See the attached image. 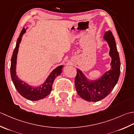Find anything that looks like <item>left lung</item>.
<instances>
[{
  "label": "left lung",
  "instance_id": "8db88e82",
  "mask_svg": "<svg viewBox=\"0 0 134 134\" xmlns=\"http://www.w3.org/2000/svg\"><path fill=\"white\" fill-rule=\"evenodd\" d=\"M104 39L110 48L109 56L112 58L110 69L96 80L87 79L81 70L76 69L75 78L76 90L82 98L87 101L96 102L109 94L117 83L120 74V61L116 41L110 30L105 33Z\"/></svg>",
  "mask_w": 134,
  "mask_h": 134
}]
</instances>
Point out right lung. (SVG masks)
Returning a JSON list of instances; mask_svg holds the SVG:
<instances>
[{
	"instance_id": "right-lung-1",
	"label": "right lung",
	"mask_w": 134,
	"mask_h": 134,
	"mask_svg": "<svg viewBox=\"0 0 134 134\" xmlns=\"http://www.w3.org/2000/svg\"><path fill=\"white\" fill-rule=\"evenodd\" d=\"M26 29L24 27L22 29L18 40H17L16 46L14 50L11 60V76L14 86L20 94L23 96L24 98L29 99V100L37 101L45 98L51 93L52 89V85L54 80L57 76L60 75L63 65H59L55 68L51 72L44 83L37 87L30 86L29 84L21 80L16 74L17 54L18 52L19 44L22 40L23 35L26 32Z\"/></svg>"
}]
</instances>
